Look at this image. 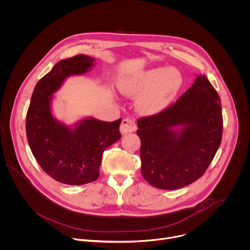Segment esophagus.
Wrapping results in <instances>:
<instances>
[{
  "mask_svg": "<svg viewBox=\"0 0 250 250\" xmlns=\"http://www.w3.org/2000/svg\"><path fill=\"white\" fill-rule=\"evenodd\" d=\"M120 129H121L122 134H124V135L135 131V129H136L135 121L132 120V119H130V118L125 119V120L122 122L121 128H120Z\"/></svg>",
  "mask_w": 250,
  "mask_h": 250,
  "instance_id": "34e87169",
  "label": "esophagus"
}]
</instances>
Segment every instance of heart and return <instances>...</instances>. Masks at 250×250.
Segmentation results:
<instances>
[{
    "label": "heart",
    "mask_w": 250,
    "mask_h": 250,
    "mask_svg": "<svg viewBox=\"0 0 250 250\" xmlns=\"http://www.w3.org/2000/svg\"><path fill=\"white\" fill-rule=\"evenodd\" d=\"M182 85V76L174 68H153L124 79L119 83L120 91L126 96L140 95L139 111L155 115L165 110Z\"/></svg>",
    "instance_id": "heart-1"
}]
</instances>
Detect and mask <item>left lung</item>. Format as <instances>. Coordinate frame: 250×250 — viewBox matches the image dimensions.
Masks as SVG:
<instances>
[{"label":"left lung","mask_w":250,"mask_h":250,"mask_svg":"<svg viewBox=\"0 0 250 250\" xmlns=\"http://www.w3.org/2000/svg\"><path fill=\"white\" fill-rule=\"evenodd\" d=\"M141 173L152 186L175 190L198 180L222 138L220 97L205 75L163 112L137 121Z\"/></svg>","instance_id":"obj_1"}]
</instances>
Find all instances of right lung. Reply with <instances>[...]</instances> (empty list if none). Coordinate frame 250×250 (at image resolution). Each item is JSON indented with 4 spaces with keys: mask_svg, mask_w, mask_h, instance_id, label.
I'll return each instance as SVG.
<instances>
[{
    "mask_svg": "<svg viewBox=\"0 0 250 250\" xmlns=\"http://www.w3.org/2000/svg\"><path fill=\"white\" fill-rule=\"evenodd\" d=\"M95 58L79 54L56 63L36 84L26 117V135L40 167L54 180L83 185L99 176L103 152L121 138L122 119L83 118L67 125L52 114L53 94L71 76L84 75Z\"/></svg>",
    "mask_w": 250,
    "mask_h": 250,
    "instance_id": "add662e5",
    "label": "right lung"
}]
</instances>
